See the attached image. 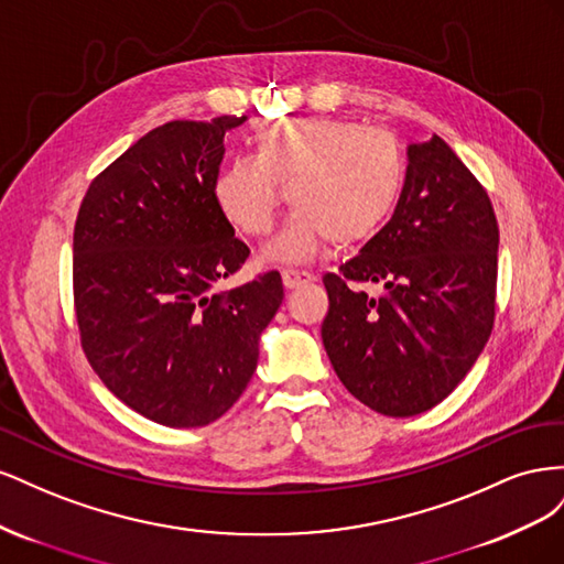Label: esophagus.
<instances>
[{"label": "esophagus", "mask_w": 564, "mask_h": 564, "mask_svg": "<svg viewBox=\"0 0 564 564\" xmlns=\"http://www.w3.org/2000/svg\"><path fill=\"white\" fill-rule=\"evenodd\" d=\"M313 280H315V278L311 275V272H305V270H294V268L282 270V282H284L286 289H296V286L308 284V282H313Z\"/></svg>", "instance_id": "1"}]
</instances>
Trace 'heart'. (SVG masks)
<instances>
[{"label":"heart","instance_id":"1","mask_svg":"<svg viewBox=\"0 0 564 564\" xmlns=\"http://www.w3.org/2000/svg\"><path fill=\"white\" fill-rule=\"evenodd\" d=\"M404 183L395 135L350 119L305 117L268 124L253 141V158H235L214 183L216 207L245 235H268L282 204L294 209L270 253L303 261L329 240L360 245L392 214Z\"/></svg>","mask_w":564,"mask_h":564}]
</instances>
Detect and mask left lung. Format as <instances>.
<instances>
[{
	"label": "left lung",
	"instance_id": "8db88e82",
	"mask_svg": "<svg viewBox=\"0 0 564 564\" xmlns=\"http://www.w3.org/2000/svg\"><path fill=\"white\" fill-rule=\"evenodd\" d=\"M388 224L324 275L322 344L350 395L383 416H416L445 400L494 327L499 226L485 187L433 135L406 148ZM384 286L367 297L349 284Z\"/></svg>",
	"mask_w": 564,
	"mask_h": 564
}]
</instances>
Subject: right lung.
<instances>
[{
    "mask_svg": "<svg viewBox=\"0 0 564 564\" xmlns=\"http://www.w3.org/2000/svg\"><path fill=\"white\" fill-rule=\"evenodd\" d=\"M245 122L148 131L94 178L77 214L82 348L115 398L169 429L207 425L240 400L284 299L278 270L218 286L249 256L214 199L224 135Z\"/></svg>",
    "mask_w": 564,
    "mask_h": 564,
    "instance_id": "1",
    "label": "right lung"
}]
</instances>
